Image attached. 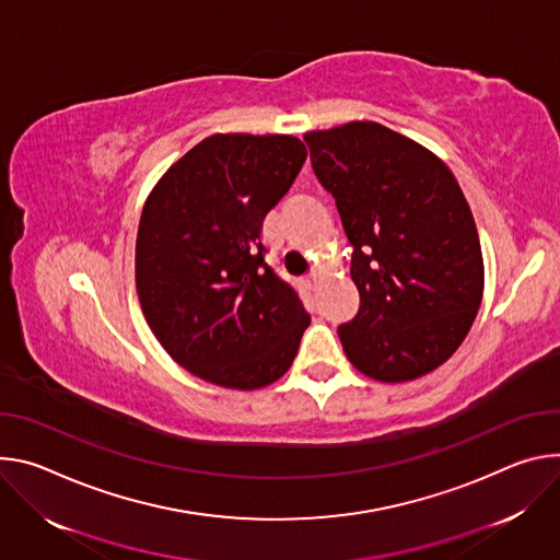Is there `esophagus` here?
Wrapping results in <instances>:
<instances>
[{"mask_svg":"<svg viewBox=\"0 0 560 560\" xmlns=\"http://www.w3.org/2000/svg\"><path fill=\"white\" fill-rule=\"evenodd\" d=\"M316 282H318V273H316V271L306 273V276L302 278V284H304L306 289H314V287H316Z\"/></svg>","mask_w":560,"mask_h":560,"instance_id":"34e87169","label":"esophagus"}]
</instances>
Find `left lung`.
Listing matches in <instances>:
<instances>
[{
    "label": "left lung",
    "instance_id": "left-lung-1",
    "mask_svg": "<svg viewBox=\"0 0 560 560\" xmlns=\"http://www.w3.org/2000/svg\"><path fill=\"white\" fill-rule=\"evenodd\" d=\"M353 246L358 314L338 327L364 376L413 381L465 340L482 298V254L454 173L376 121L304 136Z\"/></svg>",
    "mask_w": 560,
    "mask_h": 560
}]
</instances>
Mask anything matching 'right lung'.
Wrapping results in <instances>:
<instances>
[{
    "label": "right lung",
    "mask_w": 560,
    "mask_h": 560,
    "mask_svg": "<svg viewBox=\"0 0 560 560\" xmlns=\"http://www.w3.org/2000/svg\"><path fill=\"white\" fill-rule=\"evenodd\" d=\"M306 160L291 136H211L149 196L136 244L142 312L194 376L233 389L276 383L312 316L267 265L262 222Z\"/></svg>",
    "instance_id": "1"
}]
</instances>
